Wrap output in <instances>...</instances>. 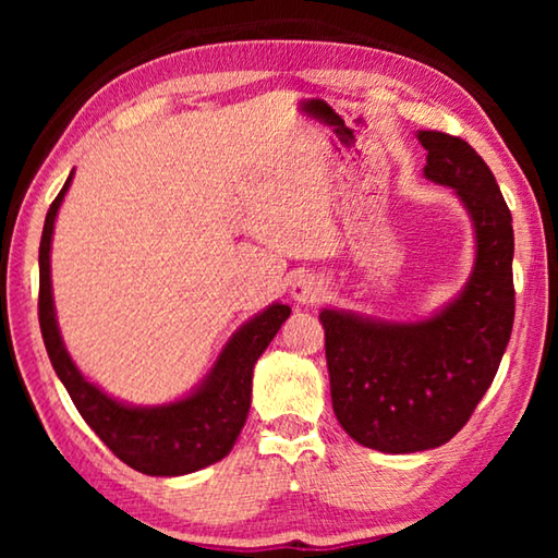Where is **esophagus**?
I'll use <instances>...</instances> for the list:
<instances>
[{
	"mask_svg": "<svg viewBox=\"0 0 558 558\" xmlns=\"http://www.w3.org/2000/svg\"><path fill=\"white\" fill-rule=\"evenodd\" d=\"M290 295L295 298L300 305H313V302H317L325 295V288L315 276H300L295 282H292Z\"/></svg>",
	"mask_w": 558,
	"mask_h": 558,
	"instance_id": "obj_1",
	"label": "esophagus"
}]
</instances>
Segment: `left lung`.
<instances>
[{"mask_svg":"<svg viewBox=\"0 0 558 558\" xmlns=\"http://www.w3.org/2000/svg\"><path fill=\"white\" fill-rule=\"evenodd\" d=\"M423 174L450 186L475 229V266L460 295L428 319L384 323L325 307L332 409L349 436L381 452L448 442L493 384L514 323L512 214L465 140L418 132Z\"/></svg>","mask_w":558,"mask_h":558,"instance_id":"obj_1","label":"left lung"}]
</instances>
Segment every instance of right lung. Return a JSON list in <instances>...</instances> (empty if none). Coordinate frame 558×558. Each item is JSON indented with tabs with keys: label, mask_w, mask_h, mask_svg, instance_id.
Masks as SVG:
<instances>
[{
	"label": "right lung",
	"mask_w": 558,
	"mask_h": 558,
	"mask_svg": "<svg viewBox=\"0 0 558 558\" xmlns=\"http://www.w3.org/2000/svg\"><path fill=\"white\" fill-rule=\"evenodd\" d=\"M73 172L44 221L39 245V325L46 352L83 421L132 470L155 477L189 475L226 458L248 418L253 366L290 317L272 302L235 332L196 391L165 405H128L100 391L73 364L56 323L51 295V239Z\"/></svg>",
	"instance_id": "1"
}]
</instances>
